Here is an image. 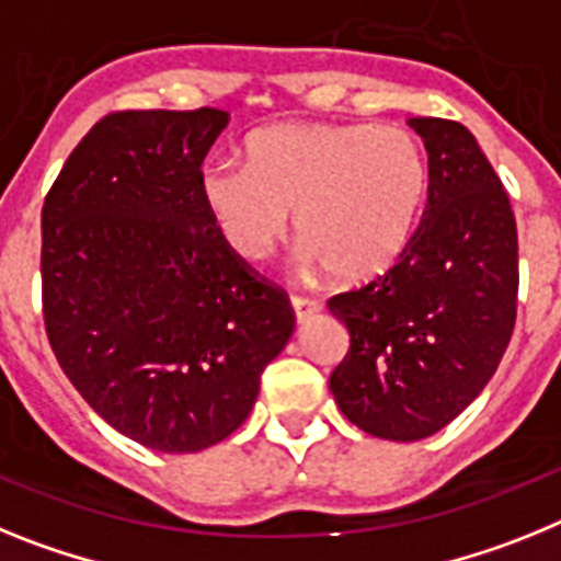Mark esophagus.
<instances>
[{"label": "esophagus", "mask_w": 561, "mask_h": 561, "mask_svg": "<svg viewBox=\"0 0 561 561\" xmlns=\"http://www.w3.org/2000/svg\"><path fill=\"white\" fill-rule=\"evenodd\" d=\"M290 308H294V316H296V321H308L310 316H316L319 313V301H313V299H301V296H294V299H290Z\"/></svg>", "instance_id": "obj_1"}]
</instances>
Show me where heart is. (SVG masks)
Returning a JSON list of instances; mask_svg holds the SVG:
<instances>
[{"instance_id":"obj_1","label":"heart","mask_w":561,"mask_h":561,"mask_svg":"<svg viewBox=\"0 0 561 561\" xmlns=\"http://www.w3.org/2000/svg\"><path fill=\"white\" fill-rule=\"evenodd\" d=\"M421 138L392 124H274L245 140V163L211 160L199 197L240 260L274 253L296 214L310 267L344 285L392 274L426 211Z\"/></svg>"}]
</instances>
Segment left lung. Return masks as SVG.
Masks as SVG:
<instances>
[{
    "label": "left lung",
    "instance_id": "left-lung-1",
    "mask_svg": "<svg viewBox=\"0 0 561 561\" xmlns=\"http://www.w3.org/2000/svg\"><path fill=\"white\" fill-rule=\"evenodd\" d=\"M432 169L426 211L401 265L328 301L350 350L330 392L350 423L383 440H423L469 407L516 319V220L474 135L409 118Z\"/></svg>",
    "mask_w": 561,
    "mask_h": 561
}]
</instances>
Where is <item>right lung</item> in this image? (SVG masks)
Returning <instances> with one entry per match:
<instances>
[{"mask_svg": "<svg viewBox=\"0 0 561 561\" xmlns=\"http://www.w3.org/2000/svg\"><path fill=\"white\" fill-rule=\"evenodd\" d=\"M226 126L211 106L106 115L42 208L58 367L112 428L165 455L237 432L296 324L199 197V165Z\"/></svg>", "mask_w": 561, "mask_h": 561, "instance_id": "1", "label": "right lung"}]
</instances>
